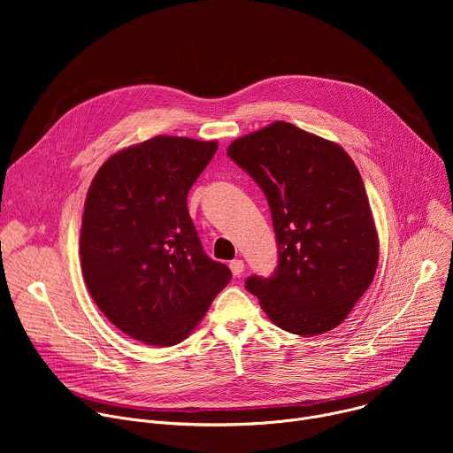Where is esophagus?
I'll return each instance as SVG.
<instances>
[{
    "label": "esophagus",
    "instance_id": "1",
    "mask_svg": "<svg viewBox=\"0 0 453 453\" xmlns=\"http://www.w3.org/2000/svg\"><path fill=\"white\" fill-rule=\"evenodd\" d=\"M229 269H231L233 276H240L245 267H243V262H242V260H233V262L229 264Z\"/></svg>",
    "mask_w": 453,
    "mask_h": 453
}]
</instances>
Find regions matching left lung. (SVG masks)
<instances>
[{
  "instance_id": "left-lung-1",
  "label": "left lung",
  "mask_w": 453,
  "mask_h": 453,
  "mask_svg": "<svg viewBox=\"0 0 453 453\" xmlns=\"http://www.w3.org/2000/svg\"><path fill=\"white\" fill-rule=\"evenodd\" d=\"M227 156L265 193L278 242L274 274L250 276L245 288L285 332L337 328L369 288L380 254L353 159L287 121L234 140Z\"/></svg>"
}]
</instances>
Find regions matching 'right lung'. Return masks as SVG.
<instances>
[{"instance_id":"right-lung-1","label":"right lung","mask_w":453,"mask_h":453,"mask_svg":"<svg viewBox=\"0 0 453 453\" xmlns=\"http://www.w3.org/2000/svg\"><path fill=\"white\" fill-rule=\"evenodd\" d=\"M217 142L156 136L111 156L84 204L81 264L102 313L149 346L184 341L231 281L206 256L186 199Z\"/></svg>"}]
</instances>
